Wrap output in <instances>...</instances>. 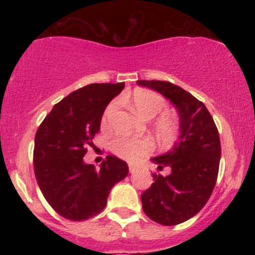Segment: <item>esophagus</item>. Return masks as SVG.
Returning a JSON list of instances; mask_svg holds the SVG:
<instances>
[{"label":"esophagus","instance_id":"34e87169","mask_svg":"<svg viewBox=\"0 0 255 255\" xmlns=\"http://www.w3.org/2000/svg\"><path fill=\"white\" fill-rule=\"evenodd\" d=\"M128 169H129V172H135L137 170V166L135 164H128Z\"/></svg>","mask_w":255,"mask_h":255}]
</instances>
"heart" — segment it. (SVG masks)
<instances>
[{
    "label": "heart",
    "mask_w": 255,
    "mask_h": 255,
    "mask_svg": "<svg viewBox=\"0 0 255 255\" xmlns=\"http://www.w3.org/2000/svg\"><path fill=\"white\" fill-rule=\"evenodd\" d=\"M130 104L140 116L150 120L164 109L166 107V101L162 95L154 92V91L136 89L130 96ZM118 107L119 103L114 101L105 108L103 118H102L103 126H109L114 114L118 110ZM153 127L157 135L164 142L174 141L180 133L178 119L169 111L161 113L154 119ZM153 141L148 137L116 136L111 141V150L114 153L128 162H135L139 158L147 156L153 151Z\"/></svg>",
    "instance_id": "obj_1"
}]
</instances>
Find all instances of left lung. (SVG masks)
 Wrapping results in <instances>:
<instances>
[{"instance_id":"left-lung-1","label":"left lung","mask_w":255,"mask_h":255,"mask_svg":"<svg viewBox=\"0 0 255 255\" xmlns=\"http://www.w3.org/2000/svg\"><path fill=\"white\" fill-rule=\"evenodd\" d=\"M162 93L180 115V137L165 154L152 158L158 169L170 166L168 176L152 174L154 182L141 194L142 210L162 225H176L194 217L211 197L217 182L221 140L203 102L169 81L137 80Z\"/></svg>"}]
</instances>
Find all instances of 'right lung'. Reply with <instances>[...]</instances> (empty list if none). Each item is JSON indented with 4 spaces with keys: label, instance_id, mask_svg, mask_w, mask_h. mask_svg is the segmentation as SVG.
Here are the masks:
<instances>
[{
    "label": "right lung",
    "instance_id": "add662e5",
    "mask_svg": "<svg viewBox=\"0 0 255 255\" xmlns=\"http://www.w3.org/2000/svg\"><path fill=\"white\" fill-rule=\"evenodd\" d=\"M124 89L125 83L81 87L55 104L38 128L34 175L44 198L63 218L85 221L98 215L111 188L128 175L127 163L115 156H108L101 169L83 159L105 108Z\"/></svg>",
    "mask_w": 255,
    "mask_h": 255
}]
</instances>
